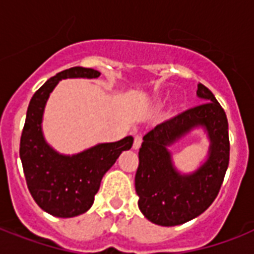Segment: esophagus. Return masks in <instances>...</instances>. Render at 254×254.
Returning <instances> with one entry per match:
<instances>
[{
  "instance_id": "esophagus-1",
  "label": "esophagus",
  "mask_w": 254,
  "mask_h": 254,
  "mask_svg": "<svg viewBox=\"0 0 254 254\" xmlns=\"http://www.w3.org/2000/svg\"><path fill=\"white\" fill-rule=\"evenodd\" d=\"M141 143H142V135L141 134H137L134 135V142H133V149H139V146H141Z\"/></svg>"
}]
</instances>
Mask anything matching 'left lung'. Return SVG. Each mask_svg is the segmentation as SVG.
Segmentation results:
<instances>
[{
    "label": "left lung",
    "mask_w": 254,
    "mask_h": 254,
    "mask_svg": "<svg viewBox=\"0 0 254 254\" xmlns=\"http://www.w3.org/2000/svg\"><path fill=\"white\" fill-rule=\"evenodd\" d=\"M197 96L204 103L158 124L143 135L135 173L138 207L147 220L163 227L183 224L201 215L216 199L229 163L228 121L224 109L203 84ZM201 125L211 139L207 162L191 176L175 171L166 147L190 128Z\"/></svg>",
    "instance_id": "left-lung-1"
}]
</instances>
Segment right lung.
I'll return each mask as SVG.
<instances>
[{"instance_id":"right-lung-1","label":"right lung","mask_w":254,"mask_h":254,"mask_svg":"<svg viewBox=\"0 0 254 254\" xmlns=\"http://www.w3.org/2000/svg\"><path fill=\"white\" fill-rule=\"evenodd\" d=\"M96 69L72 67L50 77L30 100L19 143L26 183L34 200L43 211L58 217H73L87 212L95 200L104 174L115 165L124 150L133 145V137L117 142L100 143L80 154H58L42 134V115L55 85L67 77H99Z\"/></svg>"}]
</instances>
